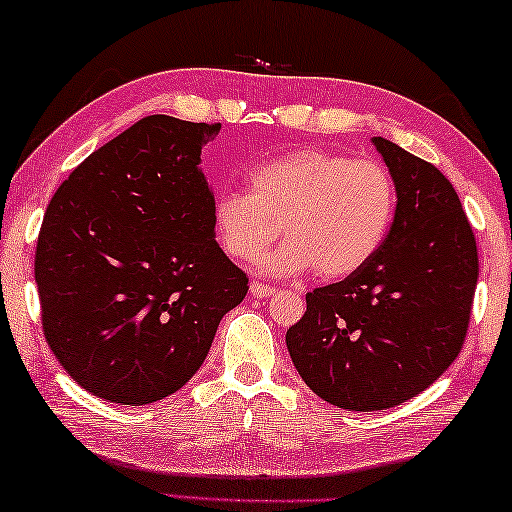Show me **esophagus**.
Segmentation results:
<instances>
[{"instance_id":"1","label":"esophagus","mask_w":512,"mask_h":512,"mask_svg":"<svg viewBox=\"0 0 512 512\" xmlns=\"http://www.w3.org/2000/svg\"><path fill=\"white\" fill-rule=\"evenodd\" d=\"M249 292L254 297H258V299H267V297H272V295H276V288H272V286H267V283H258V281H254L249 286Z\"/></svg>"}]
</instances>
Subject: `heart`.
<instances>
[{"instance_id":"1","label":"heart","mask_w":512,"mask_h":512,"mask_svg":"<svg viewBox=\"0 0 512 512\" xmlns=\"http://www.w3.org/2000/svg\"><path fill=\"white\" fill-rule=\"evenodd\" d=\"M397 190L379 161L329 149H297L254 167L249 192L222 190L213 206L217 238L231 258H263L270 274L311 267L320 279L358 272L381 249L395 220Z\"/></svg>"}]
</instances>
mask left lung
<instances>
[{
    "instance_id": "1",
    "label": "left lung",
    "mask_w": 512,
    "mask_h": 512,
    "mask_svg": "<svg viewBox=\"0 0 512 512\" xmlns=\"http://www.w3.org/2000/svg\"><path fill=\"white\" fill-rule=\"evenodd\" d=\"M372 142L397 190L388 236L358 272L308 292L286 333L308 388L360 413L404 404L447 372L479 279L472 226L449 179L395 142Z\"/></svg>"
}]
</instances>
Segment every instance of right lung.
<instances>
[{
    "label": "right lung",
    "mask_w": 512,
    "mask_h": 512,
    "mask_svg": "<svg viewBox=\"0 0 512 512\" xmlns=\"http://www.w3.org/2000/svg\"><path fill=\"white\" fill-rule=\"evenodd\" d=\"M217 131L142 117L49 201L36 247L43 331L90 395L142 406L177 392L247 295V274L215 242V197L199 170Z\"/></svg>",
    "instance_id": "1"
}]
</instances>
